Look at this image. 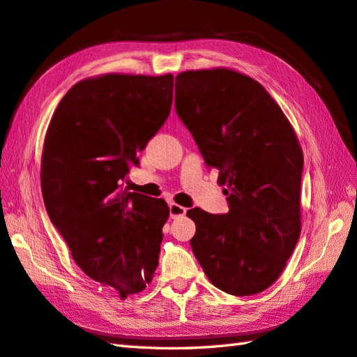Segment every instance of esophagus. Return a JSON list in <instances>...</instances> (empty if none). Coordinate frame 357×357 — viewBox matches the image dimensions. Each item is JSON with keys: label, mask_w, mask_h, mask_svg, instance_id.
<instances>
[{"label": "esophagus", "mask_w": 357, "mask_h": 357, "mask_svg": "<svg viewBox=\"0 0 357 357\" xmlns=\"http://www.w3.org/2000/svg\"><path fill=\"white\" fill-rule=\"evenodd\" d=\"M186 214V208L177 205V203H171L169 205V215L172 219H177V217H183Z\"/></svg>", "instance_id": "obj_1"}]
</instances>
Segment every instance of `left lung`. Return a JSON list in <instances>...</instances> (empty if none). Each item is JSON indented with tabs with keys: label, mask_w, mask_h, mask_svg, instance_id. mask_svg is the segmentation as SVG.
I'll list each match as a JSON object with an SVG mask.
<instances>
[{
	"label": "left lung",
	"mask_w": 357,
	"mask_h": 357,
	"mask_svg": "<svg viewBox=\"0 0 357 357\" xmlns=\"http://www.w3.org/2000/svg\"><path fill=\"white\" fill-rule=\"evenodd\" d=\"M176 112L205 165L220 171L229 206L188 211L194 256L214 287L257 294L278 280L301 236V144L265 87L229 69L178 74Z\"/></svg>",
	"instance_id": "1"
}]
</instances>
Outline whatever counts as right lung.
Returning <instances> with one entry per match:
<instances>
[{"mask_svg":"<svg viewBox=\"0 0 357 357\" xmlns=\"http://www.w3.org/2000/svg\"><path fill=\"white\" fill-rule=\"evenodd\" d=\"M172 86L171 74L83 79L58 105L43 148L50 222L75 264L123 299L151 282L169 206L126 191L121 181L168 120Z\"/></svg>","mask_w":357,"mask_h":357,"instance_id":"1","label":"right lung"}]
</instances>
